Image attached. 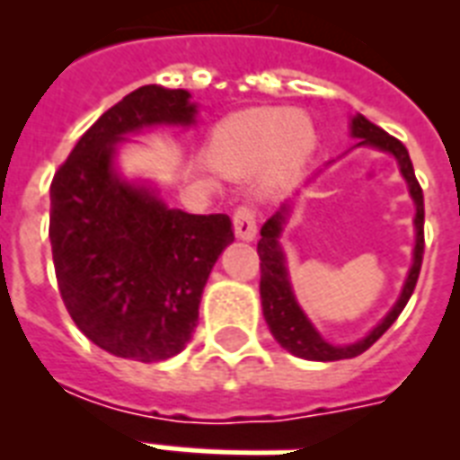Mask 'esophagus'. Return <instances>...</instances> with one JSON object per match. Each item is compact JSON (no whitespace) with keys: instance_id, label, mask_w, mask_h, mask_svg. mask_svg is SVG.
<instances>
[{"instance_id":"esophagus-1","label":"esophagus","mask_w":460,"mask_h":460,"mask_svg":"<svg viewBox=\"0 0 460 460\" xmlns=\"http://www.w3.org/2000/svg\"><path fill=\"white\" fill-rule=\"evenodd\" d=\"M234 231L241 241H252L258 234V215L251 205H241L234 212Z\"/></svg>"}]
</instances>
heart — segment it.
Instances as JSON below:
<instances>
[{
    "label": "heart",
    "mask_w": 460,
    "mask_h": 460,
    "mask_svg": "<svg viewBox=\"0 0 460 460\" xmlns=\"http://www.w3.org/2000/svg\"><path fill=\"white\" fill-rule=\"evenodd\" d=\"M317 136L303 111L258 107L229 114L215 126L208 153L226 173H251L260 164L270 183H281L301 172L313 155Z\"/></svg>",
    "instance_id": "1"
}]
</instances>
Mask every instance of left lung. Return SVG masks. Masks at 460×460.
Wrapping results in <instances>:
<instances>
[{"mask_svg": "<svg viewBox=\"0 0 460 460\" xmlns=\"http://www.w3.org/2000/svg\"><path fill=\"white\" fill-rule=\"evenodd\" d=\"M350 136L358 140V146H372L385 153H392L401 166V173L406 179L408 188H411V198L415 202V251H413V267L408 272V279L403 284L396 305L389 310L385 320L379 322L377 327L372 329L370 334L360 339L356 343H346V346H334V343L324 341L320 332L313 327V322L307 320L301 305L296 303V296L291 291V281H288L287 272V258L279 245V236L284 231L288 217V205L274 212L260 229L258 241V255H260V298H262V314H265L267 327L272 332V336L281 343V349H287L288 353H294L305 360H320V363H329V360H346V358H356L360 353L370 349L372 343L377 341L379 336L385 334L386 329L392 327L401 310L406 307L408 298L413 296L418 277H420L422 267V252H425V202H422V188L415 179L413 162L408 157L406 146L382 131L379 126L358 114L350 121Z\"/></svg>", "mask_w": 460, "mask_h": 460, "instance_id": "obj_1", "label": "left lung"}]
</instances>
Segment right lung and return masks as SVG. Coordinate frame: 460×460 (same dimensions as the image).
I'll return each instance as SVG.
<instances>
[{"instance_id":"1","label":"right lung","mask_w":460,"mask_h":460,"mask_svg":"<svg viewBox=\"0 0 460 460\" xmlns=\"http://www.w3.org/2000/svg\"><path fill=\"white\" fill-rule=\"evenodd\" d=\"M188 90L143 85L75 143L49 188V241L61 301L90 341L111 356L157 363L198 327L202 288L234 241L226 215L166 208L114 169L117 146L146 126H190Z\"/></svg>"}]
</instances>
